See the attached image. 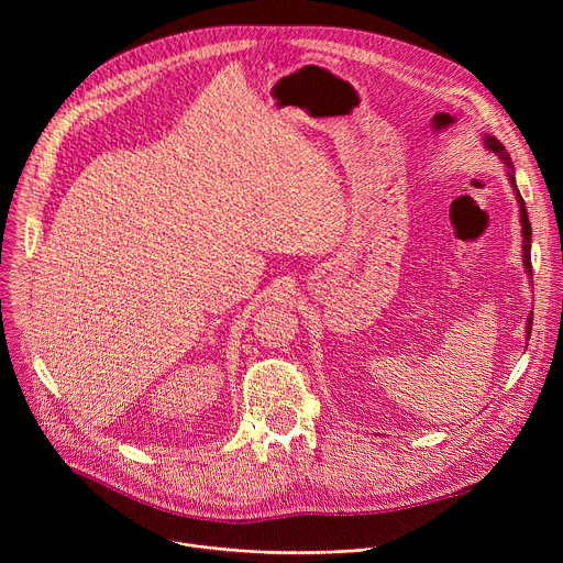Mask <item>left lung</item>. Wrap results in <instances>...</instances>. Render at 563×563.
I'll return each instance as SVG.
<instances>
[{
    "mask_svg": "<svg viewBox=\"0 0 563 563\" xmlns=\"http://www.w3.org/2000/svg\"><path fill=\"white\" fill-rule=\"evenodd\" d=\"M486 145L490 147L493 153H497L501 159H505L507 164H509V168H514L511 166V162H509V155L505 153V145H501L497 139H493V136H488L486 139ZM509 180H511V185H516V177H514V173L509 175ZM516 196H518V202H520V223H522V260H525V269H527V274L531 276V255H529V246H531V225H529V217H527V210H525V200H522V196L518 194V189H516ZM531 333V317H529V321H527V335Z\"/></svg>",
    "mask_w": 563,
    "mask_h": 563,
    "instance_id": "8db88e82",
    "label": "left lung"
}]
</instances>
